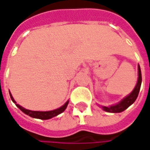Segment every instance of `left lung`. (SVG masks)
<instances>
[{"label":"left lung","instance_id":"obj_1","mask_svg":"<svg viewBox=\"0 0 150 150\" xmlns=\"http://www.w3.org/2000/svg\"><path fill=\"white\" fill-rule=\"evenodd\" d=\"M138 81L136 83L135 87L134 90L130 93L129 95H127L125 98H124L120 102H118V103L111 105V106H101V108L108 112H121L124 111L125 109H127L130 105H132L134 102H135L137 97L139 95L140 87H141L142 83V75H141V70H140V67L139 65L138 66Z\"/></svg>","mask_w":150,"mask_h":150}]
</instances>
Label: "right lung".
Masks as SVG:
<instances>
[{
    "label": "right lung",
    "mask_w": 150,
    "mask_h": 150,
    "mask_svg": "<svg viewBox=\"0 0 150 150\" xmlns=\"http://www.w3.org/2000/svg\"><path fill=\"white\" fill-rule=\"evenodd\" d=\"M9 93H10V96H11V98L12 102H13L14 103H16V107H17L18 108H20L21 110L24 112V113H26V115H28V116H30V117H32V118H39V119H44V120H46V119H50V118H53L55 116H57L58 114L62 113V112L66 109L67 107V104H68V103H69V101L67 100L62 107L57 108V109H54V110H51V111H32V110L26 109L25 108H23V107H21V105H19V104H17L16 102L14 100V98H13V97L11 95V92H9Z\"/></svg>",
    "instance_id": "right-lung-1"
}]
</instances>
